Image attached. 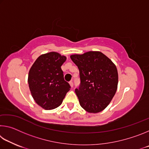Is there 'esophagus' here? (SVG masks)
<instances>
[{
    "label": "esophagus",
    "mask_w": 149,
    "mask_h": 149,
    "mask_svg": "<svg viewBox=\"0 0 149 149\" xmlns=\"http://www.w3.org/2000/svg\"><path fill=\"white\" fill-rule=\"evenodd\" d=\"M69 84H70V86H71L72 88L74 87V83H73V81H70L69 82Z\"/></svg>",
    "instance_id": "obj_1"
}]
</instances>
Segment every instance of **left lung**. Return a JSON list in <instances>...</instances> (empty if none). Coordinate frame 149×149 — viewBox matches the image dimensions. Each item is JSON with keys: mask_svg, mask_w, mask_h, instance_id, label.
<instances>
[{"mask_svg": "<svg viewBox=\"0 0 149 149\" xmlns=\"http://www.w3.org/2000/svg\"><path fill=\"white\" fill-rule=\"evenodd\" d=\"M70 58L79 70L80 85L75 92L81 107L89 113L101 112L110 104L116 92V66L99 51L73 54Z\"/></svg>", "mask_w": 149, "mask_h": 149, "instance_id": "obj_1", "label": "left lung"}]
</instances>
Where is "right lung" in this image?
Segmentation results:
<instances>
[{"instance_id": "add662e5", "label": "right lung", "mask_w": 149, "mask_h": 149, "mask_svg": "<svg viewBox=\"0 0 149 149\" xmlns=\"http://www.w3.org/2000/svg\"><path fill=\"white\" fill-rule=\"evenodd\" d=\"M66 57L56 52L42 54L29 70L28 84L35 101L45 110L62 104L70 85L64 79L61 69Z\"/></svg>"}]
</instances>
